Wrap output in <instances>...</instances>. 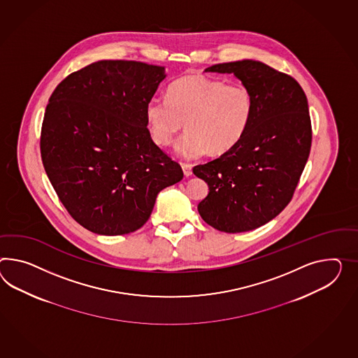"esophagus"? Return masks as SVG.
<instances>
[{"label": "esophagus", "instance_id": "34e87169", "mask_svg": "<svg viewBox=\"0 0 358 358\" xmlns=\"http://www.w3.org/2000/svg\"><path fill=\"white\" fill-rule=\"evenodd\" d=\"M182 169H183L184 176H191L192 175V166L189 164H182Z\"/></svg>", "mask_w": 358, "mask_h": 358}]
</instances>
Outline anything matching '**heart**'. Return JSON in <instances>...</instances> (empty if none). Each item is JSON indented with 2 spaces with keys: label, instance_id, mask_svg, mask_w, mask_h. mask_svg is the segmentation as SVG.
<instances>
[{
  "label": "heart",
  "instance_id": "b5f03b06",
  "mask_svg": "<svg viewBox=\"0 0 358 358\" xmlns=\"http://www.w3.org/2000/svg\"><path fill=\"white\" fill-rule=\"evenodd\" d=\"M148 129L157 145L167 147L183 129L176 153L191 159L223 156L238 145L253 117V97L243 84H224L201 73H188L167 90L166 100L145 108Z\"/></svg>",
  "mask_w": 358,
  "mask_h": 358
}]
</instances>
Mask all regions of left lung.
<instances>
[{"mask_svg":"<svg viewBox=\"0 0 358 358\" xmlns=\"http://www.w3.org/2000/svg\"><path fill=\"white\" fill-rule=\"evenodd\" d=\"M208 73H234L253 97V117L236 147L193 174L209 193L197 209L211 227L229 234L274 220L294 196L312 145L308 100L287 73L253 59L214 64Z\"/></svg>","mask_w":358,"mask_h":358,"instance_id":"left-lung-1","label":"left lung"}]
</instances>
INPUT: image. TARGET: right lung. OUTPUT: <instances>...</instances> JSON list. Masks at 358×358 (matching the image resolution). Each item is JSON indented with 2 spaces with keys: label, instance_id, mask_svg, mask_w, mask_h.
Instances as JSON below:
<instances>
[{
  "label": "right lung",
  "instance_id": "obj_1",
  "mask_svg": "<svg viewBox=\"0 0 358 358\" xmlns=\"http://www.w3.org/2000/svg\"><path fill=\"white\" fill-rule=\"evenodd\" d=\"M164 66L103 59L70 73L52 93L41 129L46 175L70 215L105 236L145 224L157 194L183 170L157 147L145 108Z\"/></svg>",
  "mask_w": 358,
  "mask_h": 358
}]
</instances>
